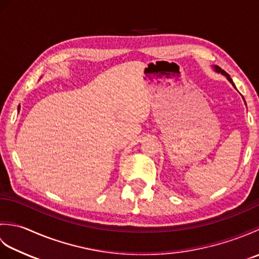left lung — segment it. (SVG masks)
<instances>
[{
  "mask_svg": "<svg viewBox=\"0 0 259 259\" xmlns=\"http://www.w3.org/2000/svg\"><path fill=\"white\" fill-rule=\"evenodd\" d=\"M213 70L214 71H216V72H218V73H222L223 75H225V76H226V78H227V80L230 82V83H232L233 84V87L235 88V89H236V87H235V84H234V82H233V79L232 78H230V75L227 73V72H225V71L223 70V69H221V68H219L218 67V65H213ZM243 99H244V97H243ZM244 101H245V99H244ZM245 104H246V101H245Z\"/></svg>",
  "mask_w": 259,
  "mask_h": 259,
  "instance_id": "left-lung-1",
  "label": "left lung"
}]
</instances>
